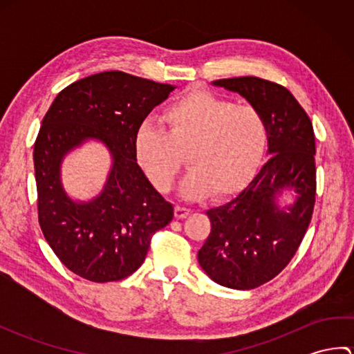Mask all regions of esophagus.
<instances>
[{
	"instance_id": "34e87169",
	"label": "esophagus",
	"mask_w": 354,
	"mask_h": 354,
	"mask_svg": "<svg viewBox=\"0 0 354 354\" xmlns=\"http://www.w3.org/2000/svg\"><path fill=\"white\" fill-rule=\"evenodd\" d=\"M190 213H192L190 208H185V207H181V205L175 207V217H176V219H185L187 216H190Z\"/></svg>"
}]
</instances>
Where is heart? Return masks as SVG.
<instances>
[{
	"label": "heart",
	"mask_w": 354,
	"mask_h": 354,
	"mask_svg": "<svg viewBox=\"0 0 354 354\" xmlns=\"http://www.w3.org/2000/svg\"><path fill=\"white\" fill-rule=\"evenodd\" d=\"M167 132L146 123L135 135V155L149 181L167 193L184 165L185 198H228L251 183L265 158L269 129L261 111L193 88L164 109Z\"/></svg>",
	"instance_id": "heart-1"
}]
</instances>
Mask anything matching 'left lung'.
Here are the masks:
<instances>
[{
	"instance_id": "1",
	"label": "left lung",
	"mask_w": 354,
	"mask_h": 354,
	"mask_svg": "<svg viewBox=\"0 0 354 354\" xmlns=\"http://www.w3.org/2000/svg\"><path fill=\"white\" fill-rule=\"evenodd\" d=\"M239 93L265 115L272 155L251 184L228 204L208 209L212 231L198 252L207 275L231 289L250 290L289 265L312 221L317 194L315 133L309 115L288 88L260 77L214 80ZM289 188L297 201L280 209Z\"/></svg>"
}]
</instances>
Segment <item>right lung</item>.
Masks as SVG:
<instances>
[{
  "label": "right lung",
  "mask_w": 354,
  "mask_h": 354,
  "mask_svg": "<svg viewBox=\"0 0 354 354\" xmlns=\"http://www.w3.org/2000/svg\"><path fill=\"white\" fill-rule=\"evenodd\" d=\"M173 89L104 71L64 88L42 120L33 150L37 217L53 252L85 280L108 283L133 274L152 236L173 219V205L153 189L135 155L141 123ZM89 138L102 140L115 161L100 196L74 203L60 184V162Z\"/></svg>",
  "instance_id": "right-lung-1"
}]
</instances>
